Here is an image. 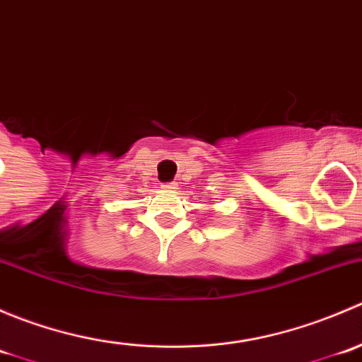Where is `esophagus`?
Listing matches in <instances>:
<instances>
[{
    "label": "esophagus",
    "mask_w": 362,
    "mask_h": 362,
    "mask_svg": "<svg viewBox=\"0 0 362 362\" xmlns=\"http://www.w3.org/2000/svg\"><path fill=\"white\" fill-rule=\"evenodd\" d=\"M164 189H168V191H173V189H177V184L175 182H166V184H163Z\"/></svg>",
    "instance_id": "esophagus-1"
}]
</instances>
